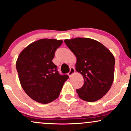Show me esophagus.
I'll list each match as a JSON object with an SVG mask.
<instances>
[{
  "label": "esophagus",
  "mask_w": 131,
  "mask_h": 131,
  "mask_svg": "<svg viewBox=\"0 0 131 131\" xmlns=\"http://www.w3.org/2000/svg\"><path fill=\"white\" fill-rule=\"evenodd\" d=\"M75 73V69H74V68H73V67H71V68H70V72L68 73V76L70 77H71V76L73 75V74H74V73Z\"/></svg>",
  "instance_id": "1"
}]
</instances>
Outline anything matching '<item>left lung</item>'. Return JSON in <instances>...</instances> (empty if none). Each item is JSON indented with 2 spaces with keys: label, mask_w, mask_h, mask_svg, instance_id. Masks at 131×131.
<instances>
[{
  "label": "left lung",
  "mask_w": 131,
  "mask_h": 131,
  "mask_svg": "<svg viewBox=\"0 0 131 131\" xmlns=\"http://www.w3.org/2000/svg\"><path fill=\"white\" fill-rule=\"evenodd\" d=\"M64 41L77 57L76 71L84 79L83 86L77 90L79 97L88 102L102 98L114 81V55L105 46L91 38L79 37Z\"/></svg>",
  "instance_id": "left-lung-1"
}]
</instances>
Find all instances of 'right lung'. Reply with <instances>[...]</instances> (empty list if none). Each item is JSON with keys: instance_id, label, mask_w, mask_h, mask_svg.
Masks as SVG:
<instances>
[{"instance_id": "1", "label": "right lung", "mask_w": 131, "mask_h": 131, "mask_svg": "<svg viewBox=\"0 0 131 131\" xmlns=\"http://www.w3.org/2000/svg\"><path fill=\"white\" fill-rule=\"evenodd\" d=\"M62 43L61 40H38L28 45L17 58L16 68L21 87L38 103L48 104L58 98L68 80V75L59 74L52 61Z\"/></svg>"}]
</instances>
